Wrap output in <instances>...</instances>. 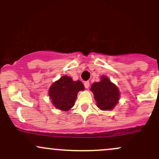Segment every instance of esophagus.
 <instances>
[{"mask_svg": "<svg viewBox=\"0 0 159 159\" xmlns=\"http://www.w3.org/2000/svg\"><path fill=\"white\" fill-rule=\"evenodd\" d=\"M84 85L85 87V89H89V81H84Z\"/></svg>", "mask_w": 159, "mask_h": 159, "instance_id": "1", "label": "esophagus"}]
</instances>
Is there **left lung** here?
<instances>
[{
  "label": "left lung",
  "mask_w": 159,
  "mask_h": 159,
  "mask_svg": "<svg viewBox=\"0 0 159 159\" xmlns=\"http://www.w3.org/2000/svg\"><path fill=\"white\" fill-rule=\"evenodd\" d=\"M90 90L94 94V100L99 109L112 110L118 105L120 98L119 89L108 77L102 75L101 81L93 83Z\"/></svg>",
  "instance_id": "obj_1"
}]
</instances>
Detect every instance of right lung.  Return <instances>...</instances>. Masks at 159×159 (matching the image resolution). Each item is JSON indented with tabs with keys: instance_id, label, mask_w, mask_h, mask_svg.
Returning <instances> with one entry per match:
<instances>
[{
	"instance_id": "1",
	"label": "right lung",
	"mask_w": 159,
	"mask_h": 159,
	"mask_svg": "<svg viewBox=\"0 0 159 159\" xmlns=\"http://www.w3.org/2000/svg\"><path fill=\"white\" fill-rule=\"evenodd\" d=\"M84 90V86L81 81H73L70 76L63 75L51 84L48 96L56 108L67 111L75 105L78 93Z\"/></svg>"
}]
</instances>
